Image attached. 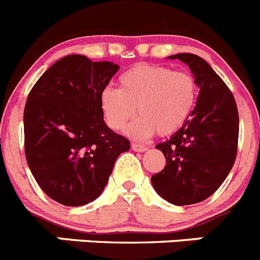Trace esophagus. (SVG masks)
I'll return each instance as SVG.
<instances>
[{
	"label": "esophagus",
	"mask_w": 260,
	"mask_h": 260,
	"mask_svg": "<svg viewBox=\"0 0 260 260\" xmlns=\"http://www.w3.org/2000/svg\"><path fill=\"white\" fill-rule=\"evenodd\" d=\"M132 148L134 149L135 152H144L148 149L146 146H143V144H138V143H133Z\"/></svg>",
	"instance_id": "obj_1"
}]
</instances>
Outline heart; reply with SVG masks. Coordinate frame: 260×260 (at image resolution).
Segmentation results:
<instances>
[{"label": "heart", "mask_w": 260, "mask_h": 260, "mask_svg": "<svg viewBox=\"0 0 260 260\" xmlns=\"http://www.w3.org/2000/svg\"><path fill=\"white\" fill-rule=\"evenodd\" d=\"M118 82L120 89L102 90V113L112 130H121L139 114L126 130L137 139L156 132L161 137L177 133L190 117L199 96L193 76L165 66L138 64L123 72Z\"/></svg>", "instance_id": "b5f03b06"}]
</instances>
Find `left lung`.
Segmentation results:
<instances>
[{"mask_svg": "<svg viewBox=\"0 0 260 260\" xmlns=\"http://www.w3.org/2000/svg\"><path fill=\"white\" fill-rule=\"evenodd\" d=\"M169 58L189 67L200 91L187 122L156 146L166 166L151 180L162 199L184 206L210 197L230 174L237 154L239 112L231 90L208 61L188 52Z\"/></svg>", "mask_w": 260, "mask_h": 260, "instance_id": "1", "label": "left lung"}]
</instances>
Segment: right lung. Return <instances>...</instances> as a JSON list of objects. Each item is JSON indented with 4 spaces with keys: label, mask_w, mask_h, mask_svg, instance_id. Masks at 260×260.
I'll return each mask as SVG.
<instances>
[{
    "label": "right lung",
    "mask_w": 260,
    "mask_h": 260,
    "mask_svg": "<svg viewBox=\"0 0 260 260\" xmlns=\"http://www.w3.org/2000/svg\"><path fill=\"white\" fill-rule=\"evenodd\" d=\"M120 67L68 55L38 78L24 108V149L36 182L66 206L101 196L130 142L107 126L99 96Z\"/></svg>",
    "instance_id": "right-lung-1"
}]
</instances>
